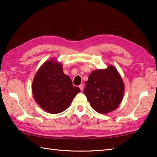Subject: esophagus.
<instances>
[{
	"mask_svg": "<svg viewBox=\"0 0 157 157\" xmlns=\"http://www.w3.org/2000/svg\"><path fill=\"white\" fill-rule=\"evenodd\" d=\"M79 88L80 89V90L81 91H83V89H84V85L83 84H80L79 86Z\"/></svg>",
	"mask_w": 157,
	"mask_h": 157,
	"instance_id": "34e87169",
	"label": "esophagus"
}]
</instances>
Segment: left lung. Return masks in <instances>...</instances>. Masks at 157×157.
<instances>
[{"mask_svg": "<svg viewBox=\"0 0 157 157\" xmlns=\"http://www.w3.org/2000/svg\"><path fill=\"white\" fill-rule=\"evenodd\" d=\"M84 94L91 107L102 114L116 109L123 98L124 86L117 69L109 65L105 69H97L89 74Z\"/></svg>", "mask_w": 157, "mask_h": 157, "instance_id": "8db88e82", "label": "left lung"}]
</instances>
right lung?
<instances>
[{
    "mask_svg": "<svg viewBox=\"0 0 157 157\" xmlns=\"http://www.w3.org/2000/svg\"><path fill=\"white\" fill-rule=\"evenodd\" d=\"M34 100L46 112L56 114L65 111L80 92L63 72L62 64L56 59L44 62L37 71L32 84Z\"/></svg>",
    "mask_w": 157,
    "mask_h": 157,
    "instance_id": "add662e5",
    "label": "right lung"
}]
</instances>
